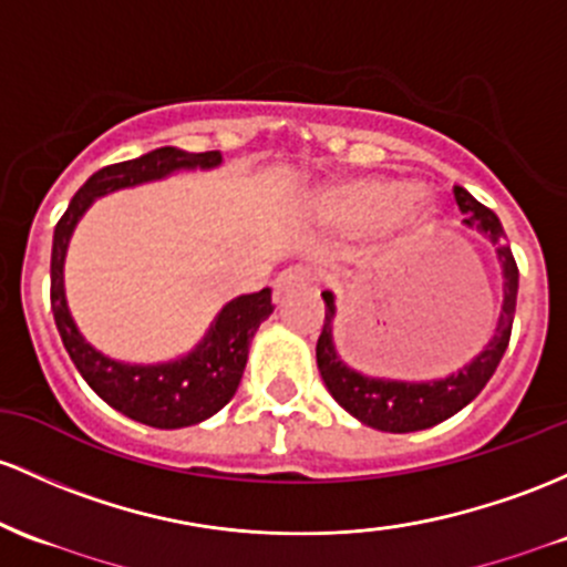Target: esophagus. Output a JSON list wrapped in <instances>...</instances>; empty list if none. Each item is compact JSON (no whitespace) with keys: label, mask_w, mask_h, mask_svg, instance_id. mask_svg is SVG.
<instances>
[{"label":"esophagus","mask_w":567,"mask_h":567,"mask_svg":"<svg viewBox=\"0 0 567 567\" xmlns=\"http://www.w3.org/2000/svg\"><path fill=\"white\" fill-rule=\"evenodd\" d=\"M309 279H312V269H309V266H290V269H285L277 279H274V298L279 301V298L288 296L290 290L303 288Z\"/></svg>","instance_id":"esophagus-1"}]
</instances>
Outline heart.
I'll use <instances>...</instances> for the list:
<instances>
[{"label":"heart","mask_w":567,"mask_h":567,"mask_svg":"<svg viewBox=\"0 0 567 567\" xmlns=\"http://www.w3.org/2000/svg\"><path fill=\"white\" fill-rule=\"evenodd\" d=\"M328 209L350 223H379L388 215H398V220L409 226H427L431 223V207L416 202L412 185L398 179H365L350 188H341L328 196Z\"/></svg>","instance_id":"obj_1"}]
</instances>
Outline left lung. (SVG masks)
<instances>
[{
    "instance_id": "left-lung-1",
    "label": "left lung",
    "mask_w": 567,
    "mask_h": 567,
    "mask_svg": "<svg viewBox=\"0 0 567 567\" xmlns=\"http://www.w3.org/2000/svg\"><path fill=\"white\" fill-rule=\"evenodd\" d=\"M455 202L460 213L465 215V226L478 228L489 241L497 245V258L503 264V312L497 320V331L487 350L476 354L474 363L460 369L457 374L439 379V382H388V379L363 377L352 371L344 360L336 354L331 322L336 315L333 296L322 293L326 298V326H322L320 339H317V369H320L322 382H326L328 393L336 398L341 409H347L352 416H358L363 425L377 427V431L388 433H412L425 431V427L439 425V422L450 420L460 409L468 406L474 398L482 393L484 384L495 374L497 363H501L503 352H506L508 339H512V322L516 312V288H519V269L512 255V247L506 245V234H503L501 220L493 209L476 202L468 190L455 185Z\"/></svg>"
}]
</instances>
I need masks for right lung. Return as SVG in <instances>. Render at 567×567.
Instances as JSON below:
<instances>
[{
	"instance_id": "obj_1",
	"label": "right lung",
	"mask_w": 567,
	"mask_h": 567,
	"mask_svg": "<svg viewBox=\"0 0 567 567\" xmlns=\"http://www.w3.org/2000/svg\"><path fill=\"white\" fill-rule=\"evenodd\" d=\"M220 164V153H185L177 147L140 155V158L110 164L85 179V185L72 196L70 207L55 223L51 255V307L61 341L70 352L72 363L102 401L132 420L151 427H188L220 412L239 388L241 371L247 363L250 339L260 322L274 312L271 288L258 293L239 296L223 307L207 339L188 358L164 365H128L104 358L78 331L64 298V252L70 245L74 223L102 193L128 188L147 179L166 177L174 169Z\"/></svg>"
}]
</instances>
